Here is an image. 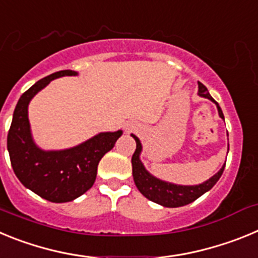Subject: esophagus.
<instances>
[{
  "instance_id": "esophagus-1",
  "label": "esophagus",
  "mask_w": 258,
  "mask_h": 258,
  "mask_svg": "<svg viewBox=\"0 0 258 258\" xmlns=\"http://www.w3.org/2000/svg\"><path fill=\"white\" fill-rule=\"evenodd\" d=\"M132 129H134V126H131V127H127V131H132Z\"/></svg>"
}]
</instances>
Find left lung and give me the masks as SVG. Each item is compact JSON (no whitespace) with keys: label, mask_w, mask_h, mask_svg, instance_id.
Returning a JSON list of instances; mask_svg holds the SVG:
<instances>
[{"label":"left lung","mask_w":258,"mask_h":258,"mask_svg":"<svg viewBox=\"0 0 258 258\" xmlns=\"http://www.w3.org/2000/svg\"><path fill=\"white\" fill-rule=\"evenodd\" d=\"M199 95H202L204 98H208V99H211L212 102L217 104L218 113H220L221 117L225 118L223 117L221 107L211 97V94L208 93V89L203 85L202 83H199ZM133 138L137 142V149L134 151L133 156H132V166H133V178L134 182H136L137 188L140 190V192L142 194L143 197H146L149 200L157 203L160 206L168 207V208L182 207L195 202L198 198L202 197L203 194H206L207 191L211 190L214 184L217 183V181L220 179L221 175H222L225 165H226L225 164L220 169V172L216 173L208 181H206L202 184H198V186H178V184L168 183V182L155 178L154 175H151L145 169V166H143V164L140 160L142 145H141L140 140L136 136H133Z\"/></svg>","instance_id":"1"}]
</instances>
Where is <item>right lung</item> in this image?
I'll return each mask as SVG.
<instances>
[{"mask_svg":"<svg viewBox=\"0 0 258 258\" xmlns=\"http://www.w3.org/2000/svg\"><path fill=\"white\" fill-rule=\"evenodd\" d=\"M75 75V71H59L23 93L8 134V150L15 175L27 188L52 203L72 202L92 187L98 164L122 133H101L64 151H42L33 143L28 121L29 101L51 80Z\"/></svg>","mask_w":258,"mask_h":258,"instance_id":"add662e5","label":"right lung"}]
</instances>
